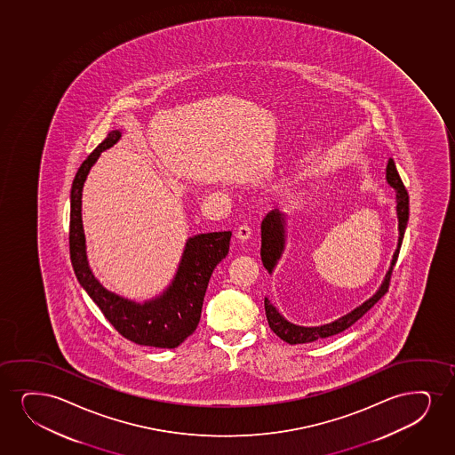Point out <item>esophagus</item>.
<instances>
[{
	"instance_id": "1",
	"label": "esophagus",
	"mask_w": 455,
	"mask_h": 455,
	"mask_svg": "<svg viewBox=\"0 0 455 455\" xmlns=\"http://www.w3.org/2000/svg\"><path fill=\"white\" fill-rule=\"evenodd\" d=\"M251 234H252L251 226L242 225L236 229V240L242 243L248 242L249 238H251Z\"/></svg>"
}]
</instances>
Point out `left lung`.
<instances>
[{
  "instance_id": "1",
  "label": "left lung",
  "mask_w": 455,
  "mask_h": 455,
  "mask_svg": "<svg viewBox=\"0 0 455 455\" xmlns=\"http://www.w3.org/2000/svg\"><path fill=\"white\" fill-rule=\"evenodd\" d=\"M386 180L391 184V188L395 190V198H397V219H398V243L395 252L392 255L391 266L386 272L383 282L377 289V292L369 297L366 301H363L362 305L357 306L355 309L347 312L346 315L339 316L334 322L326 323L322 326H299L293 323L288 322L284 316L278 312L275 306L272 305L271 299L266 297L265 311L266 318L269 323V328L275 332L283 341H286L289 345H299V343H311L315 339H326L331 335H337L343 332L345 329L351 328L354 323L360 320L372 306L379 301L389 288V280H391L392 269L397 261L398 252L402 248L403 236L404 230L408 226L409 220V196L408 190L404 189L402 179L397 172V167L392 158L387 160L386 166ZM286 215L278 211H271L266 215V219L261 223V261L266 267V271L272 274L278 261L282 259L284 248H286Z\"/></svg>"
}]
</instances>
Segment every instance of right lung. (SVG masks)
I'll use <instances>...</instances> for the list:
<instances>
[{
	"label": "right lung",
	"instance_id": "obj_1",
	"mask_svg": "<svg viewBox=\"0 0 455 455\" xmlns=\"http://www.w3.org/2000/svg\"><path fill=\"white\" fill-rule=\"evenodd\" d=\"M120 139L121 131H110L83 162L74 179L70 189V259L83 289L124 339L137 345L172 349L194 334L198 326L207 283L215 266L229 252L232 232H209L188 238L172 283L156 299L137 303L104 288L87 261L81 196L87 173L98 156Z\"/></svg>",
	"mask_w": 455,
	"mask_h": 455
}]
</instances>
